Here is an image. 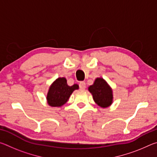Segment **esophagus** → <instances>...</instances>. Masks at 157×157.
<instances>
[{"mask_svg":"<svg viewBox=\"0 0 157 157\" xmlns=\"http://www.w3.org/2000/svg\"><path fill=\"white\" fill-rule=\"evenodd\" d=\"M79 89H80L81 91H84L85 90V88H86V83L84 82H81L79 83Z\"/></svg>","mask_w":157,"mask_h":157,"instance_id":"34e87169","label":"esophagus"}]
</instances>
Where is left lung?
<instances>
[{
  "mask_svg": "<svg viewBox=\"0 0 157 157\" xmlns=\"http://www.w3.org/2000/svg\"><path fill=\"white\" fill-rule=\"evenodd\" d=\"M89 91L93 95L94 102L102 108H107L113 103V90L105 79L97 78L94 84L88 88Z\"/></svg>",
  "mask_w": 157,
  "mask_h": 157,
  "instance_id": "8db88e82",
  "label": "left lung"
}]
</instances>
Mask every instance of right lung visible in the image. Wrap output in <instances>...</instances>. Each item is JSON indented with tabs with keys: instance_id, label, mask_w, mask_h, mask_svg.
<instances>
[{
	"instance_id": "right-lung-1",
	"label": "right lung",
	"mask_w": 157,
	"mask_h": 157,
	"mask_svg": "<svg viewBox=\"0 0 157 157\" xmlns=\"http://www.w3.org/2000/svg\"><path fill=\"white\" fill-rule=\"evenodd\" d=\"M79 89V85L74 84L68 86L66 78H58L52 82L47 94V103L50 107H61L65 105L75 90Z\"/></svg>"
}]
</instances>
